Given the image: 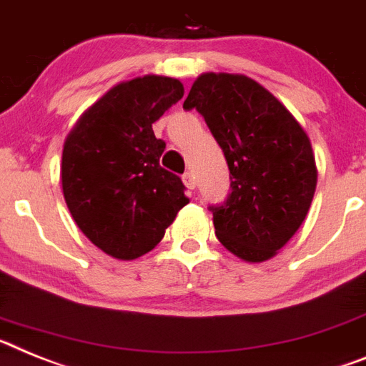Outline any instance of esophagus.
<instances>
[{
    "label": "esophagus",
    "instance_id": "obj_1",
    "mask_svg": "<svg viewBox=\"0 0 366 366\" xmlns=\"http://www.w3.org/2000/svg\"><path fill=\"white\" fill-rule=\"evenodd\" d=\"M182 182H184V186L187 187V189H195V186H197L193 173H184L182 174Z\"/></svg>",
    "mask_w": 366,
    "mask_h": 366
}]
</instances>
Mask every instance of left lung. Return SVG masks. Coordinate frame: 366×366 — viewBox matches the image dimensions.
<instances>
[{"mask_svg": "<svg viewBox=\"0 0 366 366\" xmlns=\"http://www.w3.org/2000/svg\"><path fill=\"white\" fill-rule=\"evenodd\" d=\"M204 117L230 169V195L214 214L215 236L244 262L272 258L306 219L317 165L300 123L244 75L202 73L184 101Z\"/></svg>", "mask_w": 366, "mask_h": 366, "instance_id": "8db88e82", "label": "left lung"}]
</instances>
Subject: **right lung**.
Returning a JSON list of instances; mask_svg holds the SVG:
<instances>
[{
	"mask_svg": "<svg viewBox=\"0 0 366 366\" xmlns=\"http://www.w3.org/2000/svg\"><path fill=\"white\" fill-rule=\"evenodd\" d=\"M184 95L179 79L145 75L108 90L64 142L62 192L73 221L103 252L136 259L162 241L189 202L180 177L160 165L152 123Z\"/></svg>",
	"mask_w": 366,
	"mask_h": 366,
	"instance_id": "1",
	"label": "right lung"
}]
</instances>
